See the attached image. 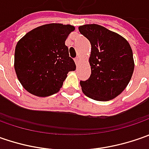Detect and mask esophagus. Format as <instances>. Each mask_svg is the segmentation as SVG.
<instances>
[{"mask_svg":"<svg viewBox=\"0 0 149 149\" xmlns=\"http://www.w3.org/2000/svg\"><path fill=\"white\" fill-rule=\"evenodd\" d=\"M74 62H75V64H76V65H79V58H75V59H74Z\"/></svg>","mask_w":149,"mask_h":149,"instance_id":"1","label":"esophagus"}]
</instances>
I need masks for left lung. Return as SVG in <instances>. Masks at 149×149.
Here are the masks:
<instances>
[{
	"label": "left lung",
	"instance_id": "1",
	"mask_svg": "<svg viewBox=\"0 0 149 149\" xmlns=\"http://www.w3.org/2000/svg\"><path fill=\"white\" fill-rule=\"evenodd\" d=\"M79 31L91 44V74L86 81H80L83 93L97 101L116 98L129 84L134 70L130 45L118 33L100 25L80 26Z\"/></svg>",
	"mask_w": 149,
	"mask_h": 149
}]
</instances>
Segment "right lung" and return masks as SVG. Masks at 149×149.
<instances>
[{"mask_svg":"<svg viewBox=\"0 0 149 149\" xmlns=\"http://www.w3.org/2000/svg\"><path fill=\"white\" fill-rule=\"evenodd\" d=\"M74 26L51 23L26 33L16 44L14 67L24 89L38 97L59 92L70 71L76 69L65 40Z\"/></svg>","mask_w":149,"mask_h":149,"instance_id":"add662e5","label":"right lung"}]
</instances>
